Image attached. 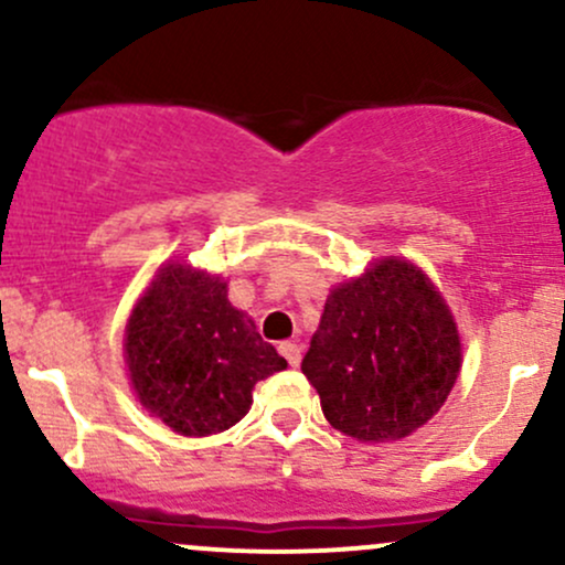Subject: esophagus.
Wrapping results in <instances>:
<instances>
[{"mask_svg": "<svg viewBox=\"0 0 565 565\" xmlns=\"http://www.w3.org/2000/svg\"><path fill=\"white\" fill-rule=\"evenodd\" d=\"M278 353L287 359L289 366H297V364H300V359H302V345H297L295 340H287V342H281V345H278Z\"/></svg>", "mask_w": 565, "mask_h": 565, "instance_id": "1", "label": "esophagus"}]
</instances>
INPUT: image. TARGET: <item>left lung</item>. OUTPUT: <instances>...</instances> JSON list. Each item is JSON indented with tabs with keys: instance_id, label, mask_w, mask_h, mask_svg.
<instances>
[{
	"instance_id": "obj_1",
	"label": "left lung",
	"mask_w": 565,
	"mask_h": 565,
	"mask_svg": "<svg viewBox=\"0 0 565 565\" xmlns=\"http://www.w3.org/2000/svg\"><path fill=\"white\" fill-rule=\"evenodd\" d=\"M459 361L457 327L430 278L382 260L329 295L302 374L337 430L398 440L444 406Z\"/></svg>"
}]
</instances>
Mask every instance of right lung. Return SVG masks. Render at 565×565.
Instances as JSON below:
<instances>
[{"instance_id":"right-lung-1","label":"right lung","mask_w":565,"mask_h":565,"mask_svg":"<svg viewBox=\"0 0 565 565\" xmlns=\"http://www.w3.org/2000/svg\"><path fill=\"white\" fill-rule=\"evenodd\" d=\"M127 366L140 404L180 436L228 430L252 387L287 361L228 302L217 276L167 265L127 323Z\"/></svg>"}]
</instances>
